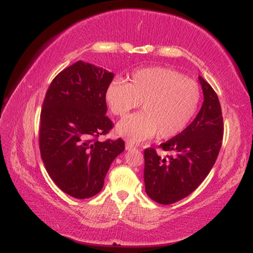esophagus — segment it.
Returning a JSON list of instances; mask_svg holds the SVG:
<instances>
[{
  "label": "esophagus",
  "mask_w": 253,
  "mask_h": 253,
  "mask_svg": "<svg viewBox=\"0 0 253 253\" xmlns=\"http://www.w3.org/2000/svg\"><path fill=\"white\" fill-rule=\"evenodd\" d=\"M133 148H135V145L130 143V142H127V143H126V150H133Z\"/></svg>",
  "instance_id": "obj_1"
}]
</instances>
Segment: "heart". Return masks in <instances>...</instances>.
<instances>
[{"mask_svg":"<svg viewBox=\"0 0 253 253\" xmlns=\"http://www.w3.org/2000/svg\"><path fill=\"white\" fill-rule=\"evenodd\" d=\"M106 100L111 112L123 118L133 109L143 111L127 116L118 132L132 143L151 139L176 137L190 124L201 101L199 83L169 67L142 68L130 82L115 79L107 88Z\"/></svg>","mask_w":253,"mask_h":253,"instance_id":"1","label":"heart"}]
</instances>
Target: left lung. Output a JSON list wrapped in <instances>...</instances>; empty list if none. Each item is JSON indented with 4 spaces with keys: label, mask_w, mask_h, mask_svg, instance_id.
I'll use <instances>...</instances> for the list:
<instances>
[{
    "label": "left lung",
    "mask_w": 253,
    "mask_h": 253,
    "mask_svg": "<svg viewBox=\"0 0 253 253\" xmlns=\"http://www.w3.org/2000/svg\"><path fill=\"white\" fill-rule=\"evenodd\" d=\"M204 101L184 131L159 145L170 153L161 158L155 148L144 150L147 196L159 204H172L196 190L215 165L222 144L223 118L215 90L202 77Z\"/></svg>",
    "instance_id": "left-lung-1"
}]
</instances>
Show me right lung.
I'll use <instances>...</instances> for the list:
<instances>
[{"label": "right lung", "mask_w": 253, "mask_h": 253, "mask_svg": "<svg viewBox=\"0 0 253 253\" xmlns=\"http://www.w3.org/2000/svg\"><path fill=\"white\" fill-rule=\"evenodd\" d=\"M113 77L79 61L55 76L44 96L41 156L55 185L76 199L98 193L110 165L125 150L121 138L98 140L114 126L106 115V93Z\"/></svg>", "instance_id": "1"}]
</instances>
